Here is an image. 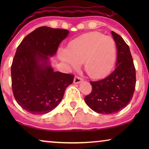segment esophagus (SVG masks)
I'll use <instances>...</instances> for the list:
<instances>
[{"instance_id":"obj_1","label":"esophagus","mask_w":149,"mask_h":149,"mask_svg":"<svg viewBox=\"0 0 149 149\" xmlns=\"http://www.w3.org/2000/svg\"><path fill=\"white\" fill-rule=\"evenodd\" d=\"M83 81V79L79 77H77V76H75L74 77V83L75 84H80L81 82Z\"/></svg>"}]
</instances>
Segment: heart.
Returning a JSON list of instances; mask_svg holds the SVG:
<instances>
[{
    "instance_id": "obj_1",
    "label": "heart",
    "mask_w": 149,
    "mask_h": 149,
    "mask_svg": "<svg viewBox=\"0 0 149 149\" xmlns=\"http://www.w3.org/2000/svg\"><path fill=\"white\" fill-rule=\"evenodd\" d=\"M58 54L69 69H77L80 63H84L89 76L99 78L114 67L116 51L113 39L99 32H91L73 40L68 49L60 48Z\"/></svg>"
}]
</instances>
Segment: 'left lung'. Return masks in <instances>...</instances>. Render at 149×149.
<instances>
[{"mask_svg": "<svg viewBox=\"0 0 149 149\" xmlns=\"http://www.w3.org/2000/svg\"><path fill=\"white\" fill-rule=\"evenodd\" d=\"M117 49L116 69L107 77L91 81L92 91L85 97L91 109L102 114H112L122 110L135 91V69L130 47L122 37L111 31Z\"/></svg>", "mask_w": 149, "mask_h": 149, "instance_id": "8db88e82", "label": "left lung"}]
</instances>
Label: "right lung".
I'll return each mask as SVG.
<instances>
[{"instance_id":"right-lung-1","label":"right lung","mask_w":149,"mask_h":149,"mask_svg":"<svg viewBox=\"0 0 149 149\" xmlns=\"http://www.w3.org/2000/svg\"><path fill=\"white\" fill-rule=\"evenodd\" d=\"M69 33L66 29L40 27L17 48L11 66L12 91L17 104L32 114L54 110L73 83L74 75L55 72L50 61Z\"/></svg>"}]
</instances>
